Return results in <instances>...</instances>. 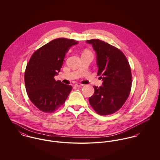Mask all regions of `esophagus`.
<instances>
[{"instance_id": "34e87169", "label": "esophagus", "mask_w": 160, "mask_h": 160, "mask_svg": "<svg viewBox=\"0 0 160 160\" xmlns=\"http://www.w3.org/2000/svg\"><path fill=\"white\" fill-rule=\"evenodd\" d=\"M74 86L80 88V87H82V86H83V85H82V84H79V83H76V84H74Z\"/></svg>"}]
</instances>
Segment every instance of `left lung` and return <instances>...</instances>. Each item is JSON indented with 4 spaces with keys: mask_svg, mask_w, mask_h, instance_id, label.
I'll return each mask as SVG.
<instances>
[{
    "mask_svg": "<svg viewBox=\"0 0 160 160\" xmlns=\"http://www.w3.org/2000/svg\"><path fill=\"white\" fill-rule=\"evenodd\" d=\"M86 42L95 52L97 74L103 81L102 86H93L89 103L98 114H113L122 107L130 93L132 75L129 62L120 50L108 43L98 39Z\"/></svg>",
    "mask_w": 160,
    "mask_h": 160,
    "instance_id": "left-lung-1",
    "label": "left lung"
}]
</instances>
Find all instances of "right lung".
<instances>
[{
    "instance_id": "right-lung-1",
    "label": "right lung",
    "mask_w": 160,
    "mask_h": 160,
    "mask_svg": "<svg viewBox=\"0 0 160 160\" xmlns=\"http://www.w3.org/2000/svg\"><path fill=\"white\" fill-rule=\"evenodd\" d=\"M78 44L73 39L58 38L37 50L31 57L24 72L26 90L31 102L40 110L52 113L66 101L72 86L56 81L66 53Z\"/></svg>"
}]
</instances>
